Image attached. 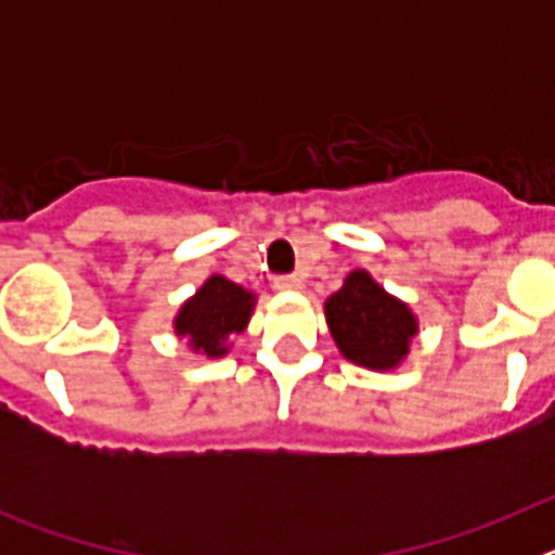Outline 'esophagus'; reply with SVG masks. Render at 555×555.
I'll return each instance as SVG.
<instances>
[{"label":"esophagus","mask_w":555,"mask_h":555,"mask_svg":"<svg viewBox=\"0 0 555 555\" xmlns=\"http://www.w3.org/2000/svg\"><path fill=\"white\" fill-rule=\"evenodd\" d=\"M274 286L283 288V292H302V278L300 274H281Z\"/></svg>","instance_id":"1"}]
</instances>
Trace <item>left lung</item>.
<instances>
[{"label": "left lung", "instance_id": "obj_1", "mask_svg": "<svg viewBox=\"0 0 555 555\" xmlns=\"http://www.w3.org/2000/svg\"><path fill=\"white\" fill-rule=\"evenodd\" d=\"M325 320L338 352L358 366L389 372L403 364L420 333L409 302L386 292L366 269H352L325 300Z\"/></svg>", "mask_w": 555, "mask_h": 555}]
</instances>
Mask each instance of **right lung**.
Masks as SVG:
<instances>
[{"instance_id": "right-lung-1", "label": "right lung", "mask_w": 555, "mask_h": 555, "mask_svg": "<svg viewBox=\"0 0 555 555\" xmlns=\"http://www.w3.org/2000/svg\"><path fill=\"white\" fill-rule=\"evenodd\" d=\"M255 311V294L224 274H210L194 297L175 313V336L185 338L191 352L222 358L230 352V338L244 333Z\"/></svg>"}]
</instances>
